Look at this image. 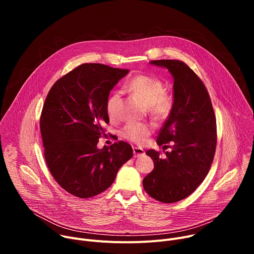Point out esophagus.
I'll use <instances>...</instances> for the list:
<instances>
[{"instance_id":"34e87169","label":"esophagus","mask_w":254,"mask_h":254,"mask_svg":"<svg viewBox=\"0 0 254 254\" xmlns=\"http://www.w3.org/2000/svg\"><path fill=\"white\" fill-rule=\"evenodd\" d=\"M133 151V157L134 158H138V157H141L144 155V151L141 149V148H137V147H134L132 149Z\"/></svg>"}]
</instances>
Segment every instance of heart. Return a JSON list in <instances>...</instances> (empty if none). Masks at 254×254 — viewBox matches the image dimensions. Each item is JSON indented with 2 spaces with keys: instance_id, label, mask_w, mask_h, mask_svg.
I'll return each mask as SVG.
<instances>
[{
  "instance_id": "heart-1",
  "label": "heart",
  "mask_w": 254,
  "mask_h": 254,
  "mask_svg": "<svg viewBox=\"0 0 254 254\" xmlns=\"http://www.w3.org/2000/svg\"><path fill=\"white\" fill-rule=\"evenodd\" d=\"M124 89L139 98L144 105L149 107L151 115L156 120L167 118L173 107V97L164 92V83L153 76L136 75L125 85ZM120 102V92H114L107 98L106 113L112 121H119L121 118ZM153 129L154 127L151 124L128 123L121 128L120 135L132 143L141 144L147 140Z\"/></svg>"
}]
</instances>
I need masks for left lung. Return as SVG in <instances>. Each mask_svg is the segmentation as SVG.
Returning <instances> with one entry per match:
<instances>
[{
	"label": "left lung",
	"instance_id": "1",
	"mask_svg": "<svg viewBox=\"0 0 254 254\" xmlns=\"http://www.w3.org/2000/svg\"><path fill=\"white\" fill-rule=\"evenodd\" d=\"M150 63L172 74L174 102L157 140L171 150L165 157L154 150L146 152L154 161V170L143 178L142 186L154 199L174 203L191 195L207 176L216 150V119L204 83L186 63Z\"/></svg>",
	"mask_w": 254,
	"mask_h": 254
}]
</instances>
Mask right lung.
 <instances>
[{
	"mask_svg": "<svg viewBox=\"0 0 254 254\" xmlns=\"http://www.w3.org/2000/svg\"><path fill=\"white\" fill-rule=\"evenodd\" d=\"M128 69L85 63L58 79L45 99L40 118L44 156L56 182L78 198L96 196L111 187L132 148L120 140L97 148L110 123L106 101Z\"/></svg>",
	"mask_w": 254,
	"mask_h": 254,
	"instance_id": "add662e5",
	"label": "right lung"
}]
</instances>
